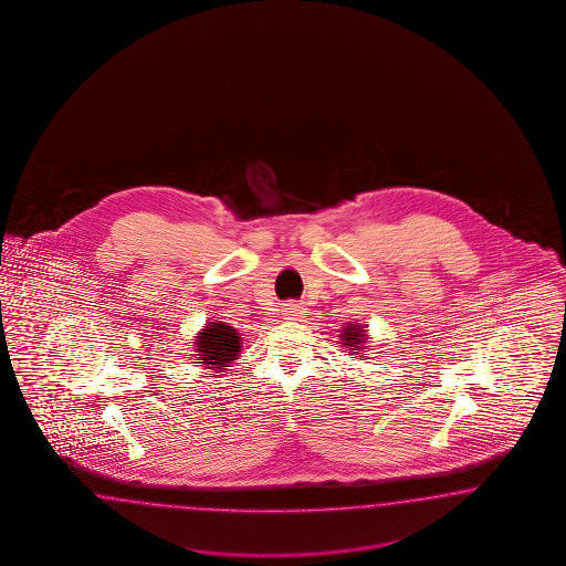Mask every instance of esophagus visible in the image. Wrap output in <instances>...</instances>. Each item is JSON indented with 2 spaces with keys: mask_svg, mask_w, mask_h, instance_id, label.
I'll return each mask as SVG.
<instances>
[{
  "mask_svg": "<svg viewBox=\"0 0 566 566\" xmlns=\"http://www.w3.org/2000/svg\"><path fill=\"white\" fill-rule=\"evenodd\" d=\"M305 307L301 305V303H286L284 305V311H282V315H284V319H292V322H296V319H301V317H305Z\"/></svg>",
  "mask_w": 566,
  "mask_h": 566,
  "instance_id": "esophagus-1",
  "label": "esophagus"
}]
</instances>
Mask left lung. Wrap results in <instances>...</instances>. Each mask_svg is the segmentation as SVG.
I'll use <instances>...</instances> for the list:
<instances>
[{"mask_svg":"<svg viewBox=\"0 0 566 566\" xmlns=\"http://www.w3.org/2000/svg\"><path fill=\"white\" fill-rule=\"evenodd\" d=\"M343 332V336H340V340H343V346H346L348 350H363L365 348V343H367V332L363 329V327L357 326L355 322L353 324H346V326L340 329ZM371 343V340H369Z\"/></svg>","mask_w":566,"mask_h":566,"instance_id":"8db88e82","label":"left lung"}]
</instances>
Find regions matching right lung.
Instances as JSON below:
<instances>
[{
    "instance_id": "1",
    "label": "right lung",
    "mask_w": 566,
    "mask_h": 566,
    "mask_svg": "<svg viewBox=\"0 0 566 566\" xmlns=\"http://www.w3.org/2000/svg\"><path fill=\"white\" fill-rule=\"evenodd\" d=\"M195 353L197 363H203L211 371H222L239 359L240 344L239 332L223 322H209L199 336H195ZM211 377V374H207Z\"/></svg>"
}]
</instances>
